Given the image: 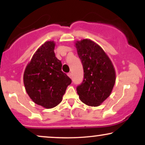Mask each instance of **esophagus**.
Returning a JSON list of instances; mask_svg holds the SVG:
<instances>
[{"label":"esophagus","instance_id":"obj_1","mask_svg":"<svg viewBox=\"0 0 145 145\" xmlns=\"http://www.w3.org/2000/svg\"><path fill=\"white\" fill-rule=\"evenodd\" d=\"M68 76H69L70 78H72V74H71V73H68Z\"/></svg>","mask_w":145,"mask_h":145}]
</instances>
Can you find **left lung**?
I'll return each instance as SVG.
<instances>
[{
	"instance_id": "left-lung-1",
	"label": "left lung",
	"mask_w": 145,
	"mask_h": 145,
	"mask_svg": "<svg viewBox=\"0 0 145 145\" xmlns=\"http://www.w3.org/2000/svg\"><path fill=\"white\" fill-rule=\"evenodd\" d=\"M82 63L84 80L77 87L81 101L89 106H99L110 95L115 84L114 66L104 50L91 39L75 44Z\"/></svg>"
}]
</instances>
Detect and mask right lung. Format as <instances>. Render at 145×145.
<instances>
[{
    "mask_svg": "<svg viewBox=\"0 0 145 145\" xmlns=\"http://www.w3.org/2000/svg\"><path fill=\"white\" fill-rule=\"evenodd\" d=\"M55 42L46 41L33 54L24 72L26 93L35 104L45 108L61 102L71 80L61 71L62 63L54 54Z\"/></svg>",
    "mask_w": 145,
    "mask_h": 145,
    "instance_id": "obj_1",
    "label": "right lung"
}]
</instances>
